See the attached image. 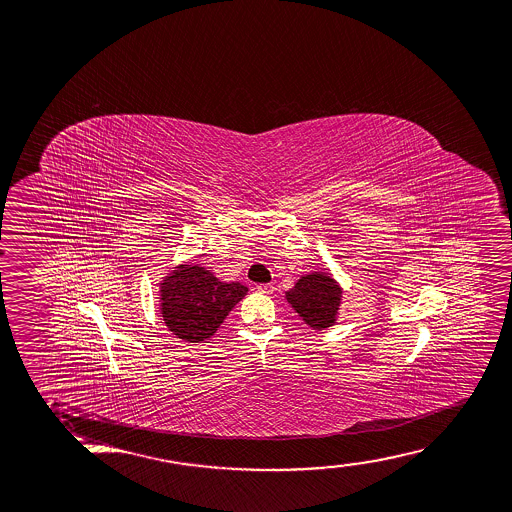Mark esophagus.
I'll return each mask as SVG.
<instances>
[{
    "instance_id": "obj_1",
    "label": "esophagus",
    "mask_w": 512,
    "mask_h": 512,
    "mask_svg": "<svg viewBox=\"0 0 512 512\" xmlns=\"http://www.w3.org/2000/svg\"><path fill=\"white\" fill-rule=\"evenodd\" d=\"M257 291L262 294H273V291H275V287L271 284H260L257 285Z\"/></svg>"
}]
</instances>
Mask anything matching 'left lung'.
<instances>
[{
  "instance_id": "left-lung-1",
  "label": "left lung",
  "mask_w": 512,
  "mask_h": 512,
  "mask_svg": "<svg viewBox=\"0 0 512 512\" xmlns=\"http://www.w3.org/2000/svg\"><path fill=\"white\" fill-rule=\"evenodd\" d=\"M285 300L310 328L327 330L337 323L343 287L330 273L312 271L298 278L293 289L285 291Z\"/></svg>"
}]
</instances>
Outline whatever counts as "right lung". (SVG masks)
I'll use <instances>...</instances> for the list:
<instances>
[{"label":"right lung","mask_w":512,"mask_h":512,"mask_svg":"<svg viewBox=\"0 0 512 512\" xmlns=\"http://www.w3.org/2000/svg\"><path fill=\"white\" fill-rule=\"evenodd\" d=\"M248 287L221 282L200 264H178L159 284L160 316L169 332L187 343L214 336Z\"/></svg>","instance_id":"1"}]
</instances>
